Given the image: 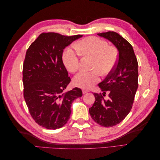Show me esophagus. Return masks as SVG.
<instances>
[{
  "instance_id": "34e87169",
  "label": "esophagus",
  "mask_w": 160,
  "mask_h": 160,
  "mask_svg": "<svg viewBox=\"0 0 160 160\" xmlns=\"http://www.w3.org/2000/svg\"><path fill=\"white\" fill-rule=\"evenodd\" d=\"M82 91H83V94H85V93H88V92H89L88 90H86V89H83V90H82Z\"/></svg>"
}]
</instances>
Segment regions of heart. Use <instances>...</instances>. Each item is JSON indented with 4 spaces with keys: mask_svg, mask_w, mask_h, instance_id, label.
I'll return each instance as SVG.
<instances>
[{
    "mask_svg": "<svg viewBox=\"0 0 160 160\" xmlns=\"http://www.w3.org/2000/svg\"><path fill=\"white\" fill-rule=\"evenodd\" d=\"M93 57L91 71H81L73 79V83L80 88L89 89L99 82L100 72L107 75L117 64L119 53L113 46L97 37H88L77 42L74 47L66 48L62 59L66 69L69 72H77L79 69V56Z\"/></svg>",
    "mask_w": 160,
    "mask_h": 160,
    "instance_id": "b5f03b06",
    "label": "heart"
}]
</instances>
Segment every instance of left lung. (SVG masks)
Listing matches in <instances>:
<instances>
[{
  "label": "left lung",
  "instance_id": "left-lung-1",
  "mask_svg": "<svg viewBox=\"0 0 160 160\" xmlns=\"http://www.w3.org/2000/svg\"><path fill=\"white\" fill-rule=\"evenodd\" d=\"M98 35L112 42L119 52L115 68L98 85L103 93H93L95 103L89 109L97 123L109 128L122 122L132 108L138 87V62L132 45L118 33L108 31ZM106 92L108 100L104 99Z\"/></svg>",
  "mask_w": 160,
  "mask_h": 160
}]
</instances>
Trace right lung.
<instances>
[{
	"mask_svg": "<svg viewBox=\"0 0 160 160\" xmlns=\"http://www.w3.org/2000/svg\"><path fill=\"white\" fill-rule=\"evenodd\" d=\"M81 37L42 32L27 51L22 68L24 98L32 119L46 129L64 126L70 118L72 101L83 95L77 88L62 93L71 81L62 52Z\"/></svg>",
	"mask_w": 160,
	"mask_h": 160,
	"instance_id": "add662e5",
	"label": "right lung"
}]
</instances>
